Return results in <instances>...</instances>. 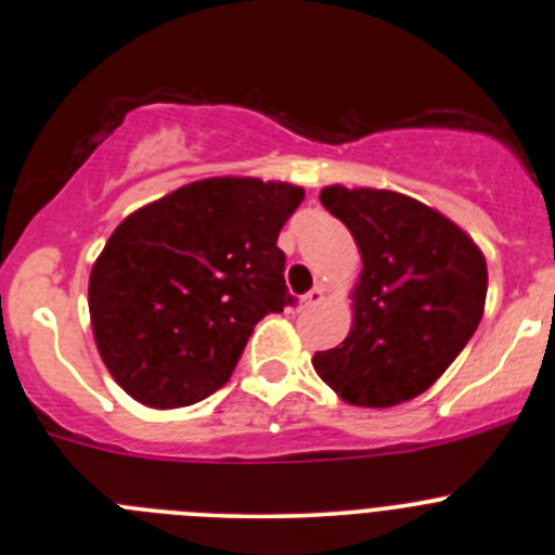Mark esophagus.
I'll list each match as a JSON object with an SVG mask.
<instances>
[{
	"mask_svg": "<svg viewBox=\"0 0 555 555\" xmlns=\"http://www.w3.org/2000/svg\"><path fill=\"white\" fill-rule=\"evenodd\" d=\"M325 299V291L320 288V285H314L312 291H309V294H304L301 296V309H312V307H318L320 301Z\"/></svg>",
	"mask_w": 555,
	"mask_h": 555,
	"instance_id": "34e87169",
	"label": "esophagus"
}]
</instances>
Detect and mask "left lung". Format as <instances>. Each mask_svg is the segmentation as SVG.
I'll list each match as a JSON object with an SVG mask.
<instances>
[{
    "label": "left lung",
    "instance_id": "1",
    "mask_svg": "<svg viewBox=\"0 0 555 555\" xmlns=\"http://www.w3.org/2000/svg\"><path fill=\"white\" fill-rule=\"evenodd\" d=\"M362 256L349 336L312 365L344 402L395 408L415 399L474 336L487 299V261L468 232L395 190H320Z\"/></svg>",
    "mask_w": 555,
    "mask_h": 555
}]
</instances>
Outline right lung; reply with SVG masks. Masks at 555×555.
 I'll return each instance as SVG.
<instances>
[{
    "label": "right lung",
    "instance_id": "obj_1",
    "mask_svg": "<svg viewBox=\"0 0 555 555\" xmlns=\"http://www.w3.org/2000/svg\"><path fill=\"white\" fill-rule=\"evenodd\" d=\"M304 188L208 177L129 214L89 275L94 344L118 386L156 410L224 386L254 325L283 312L278 235Z\"/></svg>",
    "mask_w": 555,
    "mask_h": 555
}]
</instances>
